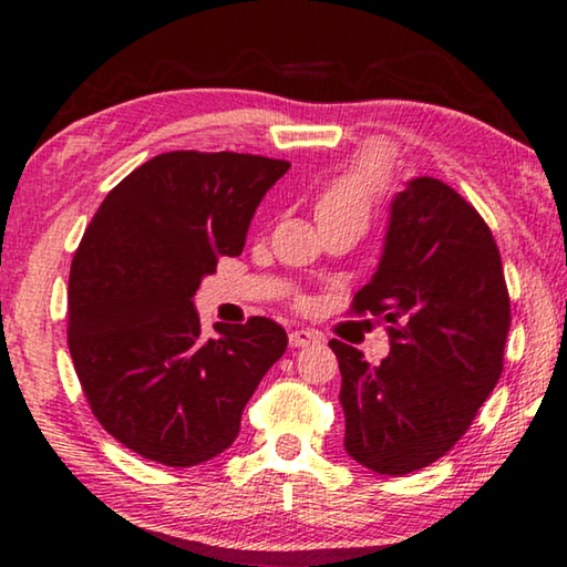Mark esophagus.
I'll use <instances>...</instances> for the list:
<instances>
[{
	"label": "esophagus",
	"mask_w": 567,
	"mask_h": 567,
	"mask_svg": "<svg viewBox=\"0 0 567 567\" xmlns=\"http://www.w3.org/2000/svg\"><path fill=\"white\" fill-rule=\"evenodd\" d=\"M320 342V332L315 330H292L290 332V344L292 348H307V344Z\"/></svg>",
	"instance_id": "34e87169"
}]
</instances>
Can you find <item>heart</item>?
Returning <instances> with one entry per match:
<instances>
[{
	"instance_id": "1",
	"label": "heart",
	"mask_w": 567,
	"mask_h": 567,
	"mask_svg": "<svg viewBox=\"0 0 567 567\" xmlns=\"http://www.w3.org/2000/svg\"><path fill=\"white\" fill-rule=\"evenodd\" d=\"M388 162L380 152H364L350 169L324 185L315 199V217L324 219H354L368 225L372 209L388 189Z\"/></svg>"
}]
</instances>
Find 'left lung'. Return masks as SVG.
I'll use <instances>...</instances> for the list:
<instances>
[{
	"instance_id": "left-lung-1",
	"label": "left lung",
	"mask_w": 567,
	"mask_h": 567,
	"mask_svg": "<svg viewBox=\"0 0 567 567\" xmlns=\"http://www.w3.org/2000/svg\"><path fill=\"white\" fill-rule=\"evenodd\" d=\"M350 312L390 322L378 368L340 340L344 450L380 475L443 457L473 425L503 372L511 297L501 249L477 209L435 177L390 205L378 272Z\"/></svg>"
}]
</instances>
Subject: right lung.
Segmentation results:
<instances>
[{
    "instance_id": "right-lung-1",
    "label": "right lung",
    "mask_w": 567,
    "mask_h": 567,
    "mask_svg": "<svg viewBox=\"0 0 567 567\" xmlns=\"http://www.w3.org/2000/svg\"><path fill=\"white\" fill-rule=\"evenodd\" d=\"M290 162L177 150L130 172L94 213L70 270L66 342L92 415L124 447L192 467L235 443L287 332L215 324L192 305L219 257L243 252L265 192Z\"/></svg>"
}]
</instances>
